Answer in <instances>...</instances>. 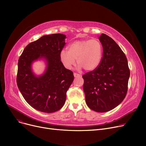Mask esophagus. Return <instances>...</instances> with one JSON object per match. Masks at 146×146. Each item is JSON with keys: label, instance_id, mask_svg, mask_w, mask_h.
<instances>
[{"label": "esophagus", "instance_id": "esophagus-1", "mask_svg": "<svg viewBox=\"0 0 146 146\" xmlns=\"http://www.w3.org/2000/svg\"><path fill=\"white\" fill-rule=\"evenodd\" d=\"M73 75L75 78H77V77H81V75L78 74V73H74Z\"/></svg>", "mask_w": 146, "mask_h": 146}]
</instances>
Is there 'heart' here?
Masks as SVG:
<instances>
[{"instance_id": "1", "label": "heart", "mask_w": 146, "mask_h": 146, "mask_svg": "<svg viewBox=\"0 0 146 146\" xmlns=\"http://www.w3.org/2000/svg\"><path fill=\"white\" fill-rule=\"evenodd\" d=\"M102 46L99 40H80L72 42L68 46V51L63 50L60 57L64 66L70 69L77 59L78 68H84L86 71L95 69L101 62Z\"/></svg>"}]
</instances>
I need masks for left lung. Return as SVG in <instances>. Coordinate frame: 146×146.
Instances as JSON below:
<instances>
[{
  "mask_svg": "<svg viewBox=\"0 0 146 146\" xmlns=\"http://www.w3.org/2000/svg\"><path fill=\"white\" fill-rule=\"evenodd\" d=\"M99 39L102 45L103 56L95 69L82 76L83 88L89 108L105 112L124 100L130 72L125 54L115 41L105 34Z\"/></svg>",
  "mask_w": 146,
  "mask_h": 146,
  "instance_id": "left-lung-1",
  "label": "left lung"
}]
</instances>
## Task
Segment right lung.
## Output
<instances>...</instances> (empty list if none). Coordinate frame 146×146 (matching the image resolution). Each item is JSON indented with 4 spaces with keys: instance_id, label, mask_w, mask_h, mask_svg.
I'll use <instances>...</instances> for the list:
<instances>
[{
    "instance_id": "obj_1",
    "label": "right lung",
    "mask_w": 146,
    "mask_h": 146,
    "mask_svg": "<svg viewBox=\"0 0 146 146\" xmlns=\"http://www.w3.org/2000/svg\"><path fill=\"white\" fill-rule=\"evenodd\" d=\"M66 38L61 34L42 36L29 43L19 58L18 87L27 102L39 111L52 113L62 108L73 81L72 71L64 67L60 57ZM41 58L46 59L48 67L44 75L36 77L32 72L31 64Z\"/></svg>"
}]
</instances>
